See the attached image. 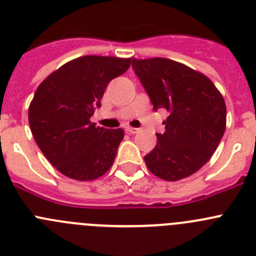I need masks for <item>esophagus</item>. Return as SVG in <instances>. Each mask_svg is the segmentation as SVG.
I'll list each match as a JSON object with an SVG mask.
<instances>
[{
  "mask_svg": "<svg viewBox=\"0 0 256 256\" xmlns=\"http://www.w3.org/2000/svg\"><path fill=\"white\" fill-rule=\"evenodd\" d=\"M125 130H126V132H128V134H131V135H134V134H138V132H139V131H140L139 128H131V126H126Z\"/></svg>",
  "mask_w": 256,
  "mask_h": 256,
  "instance_id": "1",
  "label": "esophagus"
}]
</instances>
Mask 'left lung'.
I'll return each mask as SVG.
<instances>
[{"mask_svg": "<svg viewBox=\"0 0 256 256\" xmlns=\"http://www.w3.org/2000/svg\"><path fill=\"white\" fill-rule=\"evenodd\" d=\"M152 108H166V132L144 156L154 176L176 182L200 170L214 152L226 128V104L204 74L166 58L131 59Z\"/></svg>", "mask_w": 256, "mask_h": 256, "instance_id": "8db88e82", "label": "left lung"}]
</instances>
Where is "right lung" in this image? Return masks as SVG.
<instances>
[{
    "label": "right lung",
    "mask_w": 256,
    "mask_h": 256,
    "mask_svg": "<svg viewBox=\"0 0 256 256\" xmlns=\"http://www.w3.org/2000/svg\"><path fill=\"white\" fill-rule=\"evenodd\" d=\"M131 59L86 56L48 76L28 107L38 146L52 166L76 180H93L114 164L122 128L96 126L90 116L101 107L107 84L128 69Z\"/></svg>",
    "instance_id": "right-lung-1"
}]
</instances>
